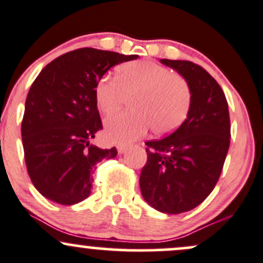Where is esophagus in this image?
Here are the masks:
<instances>
[{
    "label": "esophagus",
    "mask_w": 263,
    "mask_h": 263,
    "mask_svg": "<svg viewBox=\"0 0 263 263\" xmlns=\"http://www.w3.org/2000/svg\"><path fill=\"white\" fill-rule=\"evenodd\" d=\"M128 150V146H126V145H120L117 147V151H118V154H123V153H126V151Z\"/></svg>",
    "instance_id": "esophagus-1"
}]
</instances>
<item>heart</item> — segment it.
<instances>
[{
  "label": "heart",
  "instance_id": "1",
  "mask_svg": "<svg viewBox=\"0 0 263 263\" xmlns=\"http://www.w3.org/2000/svg\"><path fill=\"white\" fill-rule=\"evenodd\" d=\"M131 97L132 112L107 120L106 136L115 143H128L153 129L155 135L175 131L186 120L192 107V89L187 82L171 69L147 60L120 65L115 79L101 78L95 87L98 109L108 116Z\"/></svg>",
  "mask_w": 263,
  "mask_h": 263
}]
</instances>
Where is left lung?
I'll return each instance as SVG.
<instances>
[{
    "instance_id": "left-lung-1",
    "label": "left lung",
    "mask_w": 263,
    "mask_h": 263,
    "mask_svg": "<svg viewBox=\"0 0 263 263\" xmlns=\"http://www.w3.org/2000/svg\"><path fill=\"white\" fill-rule=\"evenodd\" d=\"M175 69L192 89L186 120L162 140L147 141V162L140 187L153 208L166 214L192 211L219 180L231 142L228 103L217 81L187 60L161 59Z\"/></svg>"
}]
</instances>
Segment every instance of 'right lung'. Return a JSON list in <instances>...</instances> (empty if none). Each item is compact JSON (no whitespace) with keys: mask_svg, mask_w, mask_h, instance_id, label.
<instances>
[{"mask_svg":"<svg viewBox=\"0 0 263 263\" xmlns=\"http://www.w3.org/2000/svg\"><path fill=\"white\" fill-rule=\"evenodd\" d=\"M137 55L82 48L60 55L36 77L27 95L21 124L27 173L49 200L73 205L89 197L92 173L117 148L90 141L103 128L95 87L112 66Z\"/></svg>","mask_w":263,"mask_h":263,"instance_id":"obj_1","label":"right lung"}]
</instances>
